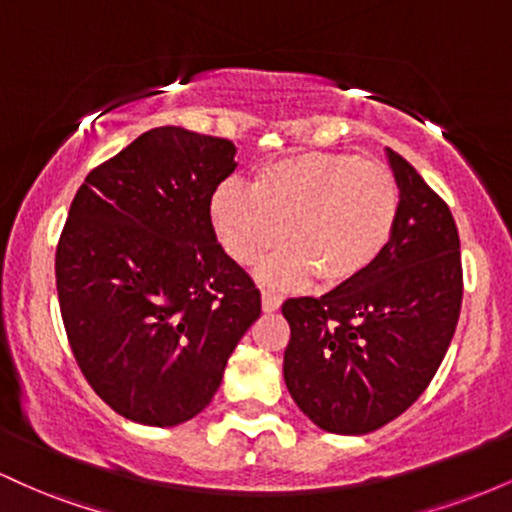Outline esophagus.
<instances>
[{"label":"esophagus","instance_id":"1","mask_svg":"<svg viewBox=\"0 0 512 512\" xmlns=\"http://www.w3.org/2000/svg\"><path fill=\"white\" fill-rule=\"evenodd\" d=\"M281 305V296L274 291H262V310L264 313H274V310H279Z\"/></svg>","mask_w":512,"mask_h":512}]
</instances>
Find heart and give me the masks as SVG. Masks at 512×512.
<instances>
[{"mask_svg":"<svg viewBox=\"0 0 512 512\" xmlns=\"http://www.w3.org/2000/svg\"><path fill=\"white\" fill-rule=\"evenodd\" d=\"M399 219V187L380 161L351 154H298L264 163L250 192L223 185L211 197V223L231 260L243 267L262 262L274 284H301L317 274L320 284L356 281L383 257Z\"/></svg>","mask_w":512,"mask_h":512,"instance_id":"1","label":"heart"}]
</instances>
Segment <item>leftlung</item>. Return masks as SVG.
<instances>
[{
  "instance_id": "obj_1",
  "label": "left lung",
  "mask_w": 512,
  "mask_h": 512,
  "mask_svg": "<svg viewBox=\"0 0 512 512\" xmlns=\"http://www.w3.org/2000/svg\"><path fill=\"white\" fill-rule=\"evenodd\" d=\"M399 187L395 236L378 262L320 298L281 305L284 380L315 426L363 436L404 414L433 380L462 308L460 236L448 204L387 149Z\"/></svg>"
}]
</instances>
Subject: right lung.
I'll return each instance as SVG.
<instances>
[{
  "label": "right lung",
  "mask_w": 512,
  "mask_h": 512,
  "mask_svg": "<svg viewBox=\"0 0 512 512\" xmlns=\"http://www.w3.org/2000/svg\"><path fill=\"white\" fill-rule=\"evenodd\" d=\"M233 156L228 139L149 129L93 168L69 207L55 255L64 330L88 385L129 421L197 416L262 313L211 226Z\"/></svg>",
  "instance_id": "1"
}]
</instances>
